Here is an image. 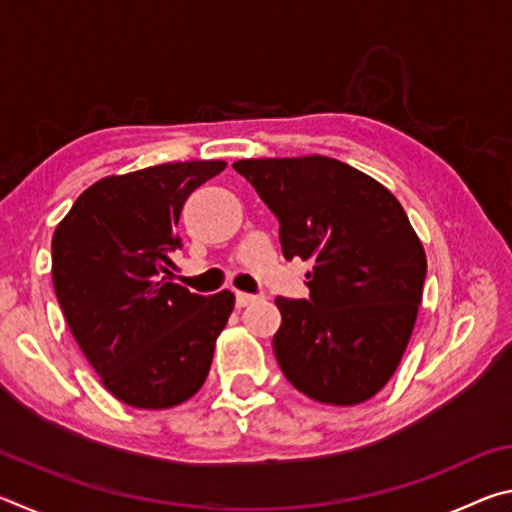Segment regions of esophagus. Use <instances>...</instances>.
<instances>
[{
	"label": "esophagus",
	"mask_w": 512,
	"mask_h": 512,
	"mask_svg": "<svg viewBox=\"0 0 512 512\" xmlns=\"http://www.w3.org/2000/svg\"><path fill=\"white\" fill-rule=\"evenodd\" d=\"M255 300H257L255 293L235 291V302H237V307H246V305H250V302H255Z\"/></svg>",
	"instance_id": "esophagus-1"
}]
</instances>
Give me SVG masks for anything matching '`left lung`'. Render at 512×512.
<instances>
[{
    "label": "left lung",
    "mask_w": 512,
    "mask_h": 512,
    "mask_svg": "<svg viewBox=\"0 0 512 512\" xmlns=\"http://www.w3.org/2000/svg\"><path fill=\"white\" fill-rule=\"evenodd\" d=\"M280 223L282 255L311 262L307 300L275 298L277 363L300 393L352 406L400 363L422 302L427 257L400 201L325 155L232 164Z\"/></svg>",
    "instance_id": "left-lung-1"
}]
</instances>
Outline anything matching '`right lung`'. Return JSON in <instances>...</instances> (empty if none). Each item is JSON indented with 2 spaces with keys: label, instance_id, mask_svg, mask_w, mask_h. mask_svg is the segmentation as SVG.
<instances>
[{
  "label": "right lung",
  "instance_id": "1",
  "mask_svg": "<svg viewBox=\"0 0 512 512\" xmlns=\"http://www.w3.org/2000/svg\"><path fill=\"white\" fill-rule=\"evenodd\" d=\"M221 160L167 162L94 183L51 239V275L69 329L103 386L135 409H169L205 384L230 291L169 282L187 196Z\"/></svg>",
  "mask_w": 512,
  "mask_h": 512
}]
</instances>
